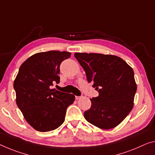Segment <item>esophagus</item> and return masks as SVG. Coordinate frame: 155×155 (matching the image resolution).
<instances>
[{
  "label": "esophagus",
  "instance_id": "obj_1",
  "mask_svg": "<svg viewBox=\"0 0 155 155\" xmlns=\"http://www.w3.org/2000/svg\"><path fill=\"white\" fill-rule=\"evenodd\" d=\"M80 98H81V97H79V96H75V99H80Z\"/></svg>",
  "mask_w": 155,
  "mask_h": 155
}]
</instances>
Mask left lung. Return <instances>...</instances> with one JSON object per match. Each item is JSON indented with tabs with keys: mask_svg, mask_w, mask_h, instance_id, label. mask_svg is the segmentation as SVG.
I'll list each match as a JSON object with an SVG mask.
<instances>
[{
	"mask_svg": "<svg viewBox=\"0 0 155 155\" xmlns=\"http://www.w3.org/2000/svg\"><path fill=\"white\" fill-rule=\"evenodd\" d=\"M86 74L87 81L99 92L90 99L91 107L84 117L104 130L112 129L124 121L133 107L137 92L134 71L119 56L96 53H75Z\"/></svg>",
	"mask_w": 155,
	"mask_h": 155,
	"instance_id": "1",
	"label": "left lung"
}]
</instances>
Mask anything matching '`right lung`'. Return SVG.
<instances>
[{
  "label": "right lung",
  "instance_id": "obj_1",
  "mask_svg": "<svg viewBox=\"0 0 155 155\" xmlns=\"http://www.w3.org/2000/svg\"><path fill=\"white\" fill-rule=\"evenodd\" d=\"M70 52L48 51L28 58L21 65L14 82L16 104L27 122L39 132L54 130L65 121L66 110L73 104L72 94L51 89L60 81V65Z\"/></svg>",
  "mask_w": 155,
  "mask_h": 155
}]
</instances>
